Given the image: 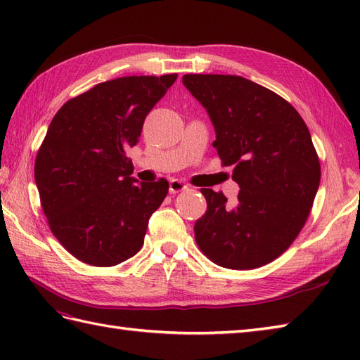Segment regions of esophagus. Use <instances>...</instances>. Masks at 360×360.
Instances as JSON below:
<instances>
[{"label": "esophagus", "instance_id": "34e87169", "mask_svg": "<svg viewBox=\"0 0 360 360\" xmlns=\"http://www.w3.org/2000/svg\"><path fill=\"white\" fill-rule=\"evenodd\" d=\"M187 188V184H184V182L179 181V179H172L170 181V186H168V190H170V193H179V192H184V190Z\"/></svg>", "mask_w": 360, "mask_h": 360}]
</instances>
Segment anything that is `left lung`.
<instances>
[{"instance_id":"8db88e82","label":"left lung","mask_w":360,"mask_h":360,"mask_svg":"<svg viewBox=\"0 0 360 360\" xmlns=\"http://www.w3.org/2000/svg\"><path fill=\"white\" fill-rule=\"evenodd\" d=\"M182 83L215 128L213 147L233 165L238 200L202 188L207 210L198 246L227 269H255L280 257L307 221L320 162L300 114L285 98L240 75L187 74Z\"/></svg>"}]
</instances>
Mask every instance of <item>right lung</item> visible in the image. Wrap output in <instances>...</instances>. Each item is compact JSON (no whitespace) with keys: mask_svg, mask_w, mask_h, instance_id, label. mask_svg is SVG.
<instances>
[{"mask_svg":"<svg viewBox=\"0 0 360 360\" xmlns=\"http://www.w3.org/2000/svg\"><path fill=\"white\" fill-rule=\"evenodd\" d=\"M178 74L98 83L53 116L35 159V184L49 227L91 266H114L141 250L168 182H139L127 150Z\"/></svg>","mask_w":360,"mask_h":360,"instance_id":"right-lung-1","label":"right lung"}]
</instances>
